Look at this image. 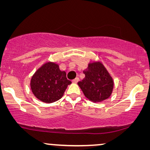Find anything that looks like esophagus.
I'll return each instance as SVG.
<instances>
[{
  "mask_svg": "<svg viewBox=\"0 0 150 150\" xmlns=\"http://www.w3.org/2000/svg\"><path fill=\"white\" fill-rule=\"evenodd\" d=\"M79 81V77H76V79H74L72 81V82L73 83H78V82Z\"/></svg>",
  "mask_w": 150,
  "mask_h": 150,
  "instance_id": "esophagus-1",
  "label": "esophagus"
}]
</instances>
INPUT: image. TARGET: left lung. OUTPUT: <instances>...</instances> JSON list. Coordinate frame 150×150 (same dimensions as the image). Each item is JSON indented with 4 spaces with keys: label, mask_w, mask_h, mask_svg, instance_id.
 Returning <instances> with one entry per match:
<instances>
[{
    "label": "left lung",
    "mask_w": 150,
    "mask_h": 150,
    "mask_svg": "<svg viewBox=\"0 0 150 150\" xmlns=\"http://www.w3.org/2000/svg\"><path fill=\"white\" fill-rule=\"evenodd\" d=\"M83 72L85 78L78 85L88 99L100 102L110 97L113 89V81L102 63H89L87 70Z\"/></svg>",
    "instance_id": "1"
}]
</instances>
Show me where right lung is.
<instances>
[{
  "instance_id": "add662e5",
  "label": "right lung",
  "mask_w": 150,
  "mask_h": 150,
  "mask_svg": "<svg viewBox=\"0 0 150 150\" xmlns=\"http://www.w3.org/2000/svg\"><path fill=\"white\" fill-rule=\"evenodd\" d=\"M71 83L65 71H61L58 65L48 62L33 76L30 87L37 98L46 103H52L62 98L67 85Z\"/></svg>"
}]
</instances>
